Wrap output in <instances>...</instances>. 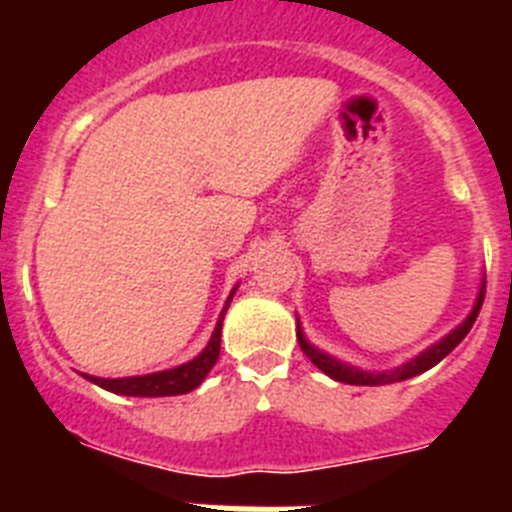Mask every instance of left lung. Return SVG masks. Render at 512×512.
Wrapping results in <instances>:
<instances>
[{
	"instance_id": "obj_1",
	"label": "left lung",
	"mask_w": 512,
	"mask_h": 512,
	"mask_svg": "<svg viewBox=\"0 0 512 512\" xmlns=\"http://www.w3.org/2000/svg\"><path fill=\"white\" fill-rule=\"evenodd\" d=\"M482 300H485V279L479 282V292H477V300H474L472 310H469V315L464 320H461L459 325H456L454 330H449L446 336L438 338L436 343H431L428 348H423L418 356H413V359H408L405 364L395 366V369H387V372H366V369H359V366L354 364H346V361L336 359V356L325 354L323 348H318L315 343L307 341L305 330H302L300 320H297V341H300V348L305 351L307 359L312 361V364L318 366L320 372L328 374L330 379H336V382H343V384H361V387H379V384H392V382H405V379L410 377H418V374L428 372L431 366H436L438 361L446 359V356L454 351L456 346H459L461 341H464V336H467L469 330H472L474 320H477L479 315V307H482Z\"/></svg>"
}]
</instances>
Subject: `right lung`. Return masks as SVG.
<instances>
[{"instance_id": "1", "label": "right lung", "mask_w": 512, "mask_h": 512, "mask_svg": "<svg viewBox=\"0 0 512 512\" xmlns=\"http://www.w3.org/2000/svg\"><path fill=\"white\" fill-rule=\"evenodd\" d=\"M235 284L230 289L228 300H225L223 310L217 315L215 330H212L210 341L202 348L200 354L194 356L187 364H179L174 369H164V372H153V374H138V377H120V379H104V377H92V374H84L89 382H94L97 387L107 392H115V395L125 397H171V395H187L194 387H200L205 382V377L210 374V369L215 366L217 356H220V336H223V318L228 312L230 300H233Z\"/></svg>"}]
</instances>
